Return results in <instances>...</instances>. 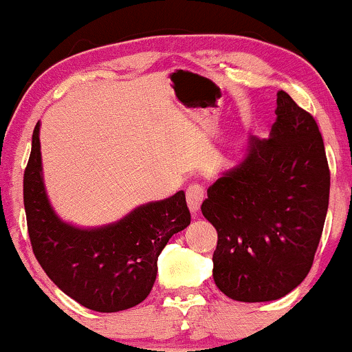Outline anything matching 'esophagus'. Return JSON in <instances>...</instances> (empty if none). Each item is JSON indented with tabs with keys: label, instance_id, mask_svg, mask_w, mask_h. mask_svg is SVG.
<instances>
[{
	"label": "esophagus",
	"instance_id": "esophagus-1",
	"mask_svg": "<svg viewBox=\"0 0 352 352\" xmlns=\"http://www.w3.org/2000/svg\"><path fill=\"white\" fill-rule=\"evenodd\" d=\"M205 199V188L199 184H192L187 187V204L192 213H197L200 210L201 201Z\"/></svg>",
	"mask_w": 352,
	"mask_h": 352
}]
</instances>
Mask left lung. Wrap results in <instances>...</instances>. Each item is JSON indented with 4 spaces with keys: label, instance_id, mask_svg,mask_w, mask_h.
<instances>
[{
    "label": "left lung",
    "instance_id": "obj_1",
    "mask_svg": "<svg viewBox=\"0 0 352 352\" xmlns=\"http://www.w3.org/2000/svg\"><path fill=\"white\" fill-rule=\"evenodd\" d=\"M268 140L248 137L243 155L210 185L201 213L217 228L213 280L235 301L280 300L313 265L329 204V167L313 116L276 94Z\"/></svg>",
    "mask_w": 352,
    "mask_h": 352
}]
</instances>
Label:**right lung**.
Listing matches in <instances>:
<instances>
[{"label": "right lung", "mask_w": 352, "mask_h": 352, "mask_svg": "<svg viewBox=\"0 0 352 352\" xmlns=\"http://www.w3.org/2000/svg\"><path fill=\"white\" fill-rule=\"evenodd\" d=\"M39 127L38 122L23 182L36 260L60 292L87 309L117 313L139 305L155 283L164 246L190 225L185 192L139 205L100 227L64 221L52 208L44 185Z\"/></svg>", "instance_id": "right-lung-1"}]
</instances>
